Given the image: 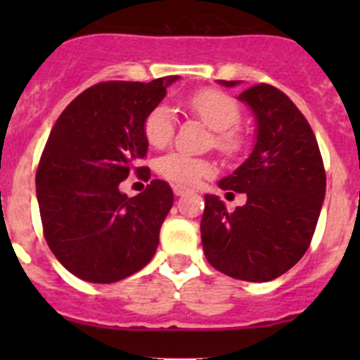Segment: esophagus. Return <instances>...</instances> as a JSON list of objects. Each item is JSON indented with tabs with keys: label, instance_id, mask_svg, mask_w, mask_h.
I'll list each match as a JSON object with an SVG mask.
<instances>
[{
	"label": "esophagus",
	"instance_id": "esophagus-1",
	"mask_svg": "<svg viewBox=\"0 0 360 360\" xmlns=\"http://www.w3.org/2000/svg\"><path fill=\"white\" fill-rule=\"evenodd\" d=\"M188 193H190V188L174 186V195H176V197H183V195H188Z\"/></svg>",
	"mask_w": 360,
	"mask_h": 360
}]
</instances>
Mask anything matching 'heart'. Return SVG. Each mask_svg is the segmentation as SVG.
Masks as SVG:
<instances>
[{
	"label": "heart",
	"instance_id": "b5f03b06",
	"mask_svg": "<svg viewBox=\"0 0 360 360\" xmlns=\"http://www.w3.org/2000/svg\"><path fill=\"white\" fill-rule=\"evenodd\" d=\"M183 106L190 115L216 132L214 144L217 150L226 155H233L240 150V136L235 132L233 127L238 125L242 112L233 97L221 90L205 89L186 97ZM143 132L150 146L165 148L174 136L172 110L167 104L155 106L144 118ZM157 170L160 176L172 183L191 186L212 176L214 163H210L209 160L190 157L181 151H170L158 158Z\"/></svg>",
	"mask_w": 360,
	"mask_h": 360
}]
</instances>
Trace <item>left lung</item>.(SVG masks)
Here are the masks:
<instances>
[{
  "label": "left lung",
  "mask_w": 360,
  "mask_h": 360,
  "mask_svg": "<svg viewBox=\"0 0 360 360\" xmlns=\"http://www.w3.org/2000/svg\"><path fill=\"white\" fill-rule=\"evenodd\" d=\"M238 83L219 79L223 86ZM238 101L252 110L256 143L249 158L217 184L245 193L248 202L228 212L219 197L205 195L202 245L216 270L268 282L307 252L326 197V170L314 130L284 92L259 83Z\"/></svg>",
  "instance_id": "1"
}]
</instances>
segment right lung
I'll use <instances>...</instances> for the list:
<instances>
[{
    "label": "right lung",
    "mask_w": 360,
    "mask_h": 360,
    "mask_svg": "<svg viewBox=\"0 0 360 360\" xmlns=\"http://www.w3.org/2000/svg\"><path fill=\"white\" fill-rule=\"evenodd\" d=\"M179 76L104 82L79 94L57 118L36 172V197L46 244L68 271L94 284H111L146 266L174 203L165 181L127 197L120 183L148 153L146 115Z\"/></svg>",
    "instance_id": "add662e5"
}]
</instances>
